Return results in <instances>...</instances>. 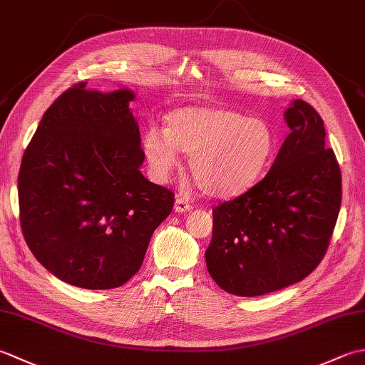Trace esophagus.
Masks as SVG:
<instances>
[{"mask_svg": "<svg viewBox=\"0 0 365 365\" xmlns=\"http://www.w3.org/2000/svg\"><path fill=\"white\" fill-rule=\"evenodd\" d=\"M174 210H175L177 213L190 212V210H192V204L188 202V199L177 197V199H175V204H174Z\"/></svg>", "mask_w": 365, "mask_h": 365, "instance_id": "34e87169", "label": "esophagus"}]
</instances>
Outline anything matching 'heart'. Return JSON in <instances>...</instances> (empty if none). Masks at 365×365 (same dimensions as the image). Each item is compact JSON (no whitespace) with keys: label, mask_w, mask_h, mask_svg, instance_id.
I'll use <instances>...</instances> for the list:
<instances>
[{"label":"heart","mask_w":365,"mask_h":365,"mask_svg":"<svg viewBox=\"0 0 365 365\" xmlns=\"http://www.w3.org/2000/svg\"><path fill=\"white\" fill-rule=\"evenodd\" d=\"M268 123L227 108L187 106L168 114L166 128L149 125L143 152L150 174L165 182L190 153L197 187L216 197L240 195L259 180L274 153Z\"/></svg>","instance_id":"obj_1"}]
</instances>
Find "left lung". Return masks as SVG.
I'll list each match as a JSON object with an SVG mask.
<instances>
[{"mask_svg": "<svg viewBox=\"0 0 365 365\" xmlns=\"http://www.w3.org/2000/svg\"><path fill=\"white\" fill-rule=\"evenodd\" d=\"M292 130L269 173L213 208L207 269L224 292L259 297L297 284L328 251L342 202V175L324 144L320 114L304 100L285 111Z\"/></svg>", "mask_w": 365, "mask_h": 365, "instance_id": "obj_1", "label": "left lung"}]
</instances>
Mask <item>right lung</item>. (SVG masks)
<instances>
[{
	"mask_svg": "<svg viewBox=\"0 0 365 365\" xmlns=\"http://www.w3.org/2000/svg\"><path fill=\"white\" fill-rule=\"evenodd\" d=\"M131 91L110 94L76 83L38 123L23 153L19 205L34 257L75 287L108 290L141 268L174 192L147 180Z\"/></svg>",
	"mask_w": 365,
	"mask_h": 365,
	"instance_id": "1",
	"label": "right lung"
}]
</instances>
